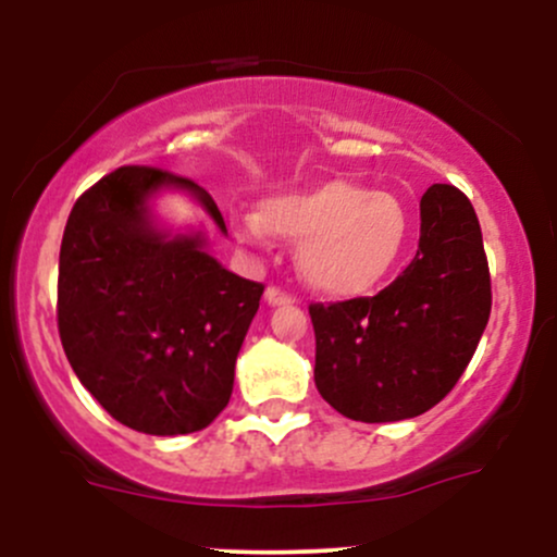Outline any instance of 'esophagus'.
<instances>
[{
  "instance_id": "34e87169",
  "label": "esophagus",
  "mask_w": 557,
  "mask_h": 557,
  "mask_svg": "<svg viewBox=\"0 0 557 557\" xmlns=\"http://www.w3.org/2000/svg\"><path fill=\"white\" fill-rule=\"evenodd\" d=\"M293 300H296V298H293L287 290H283L280 285L267 287V304H270V306H285V304H293Z\"/></svg>"
}]
</instances>
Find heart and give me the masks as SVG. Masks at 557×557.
I'll return each mask as SVG.
<instances>
[{
  "mask_svg": "<svg viewBox=\"0 0 557 557\" xmlns=\"http://www.w3.org/2000/svg\"><path fill=\"white\" fill-rule=\"evenodd\" d=\"M240 240L267 246L274 235L300 240L298 267L306 283L327 296L348 298L372 290L400 259L408 216L389 194H369L350 181L267 198L259 214L235 225Z\"/></svg>",
  "mask_w": 557,
  "mask_h": 557,
  "instance_id": "obj_1",
  "label": "heart"
}]
</instances>
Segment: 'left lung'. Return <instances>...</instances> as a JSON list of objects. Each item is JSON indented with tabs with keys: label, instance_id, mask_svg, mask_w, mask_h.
<instances>
[{
	"label": "left lung",
	"instance_id": "obj_1",
	"mask_svg": "<svg viewBox=\"0 0 557 557\" xmlns=\"http://www.w3.org/2000/svg\"><path fill=\"white\" fill-rule=\"evenodd\" d=\"M490 309L474 207L456 185L434 183L421 196L417 257L385 290L309 306L317 389L354 421L419 417L461 380Z\"/></svg>",
	"mask_w": 557,
	"mask_h": 557
}]
</instances>
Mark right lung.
<instances>
[{"mask_svg": "<svg viewBox=\"0 0 557 557\" xmlns=\"http://www.w3.org/2000/svg\"><path fill=\"white\" fill-rule=\"evenodd\" d=\"M164 185L225 220L201 185L127 164L101 177L67 216L57 277V327L83 387L136 432L190 434L233 395L235 359L264 285L227 272L201 235L168 238L146 198Z\"/></svg>", "mask_w": 557, "mask_h": 557, "instance_id": "add662e5", "label": "right lung"}]
</instances>
